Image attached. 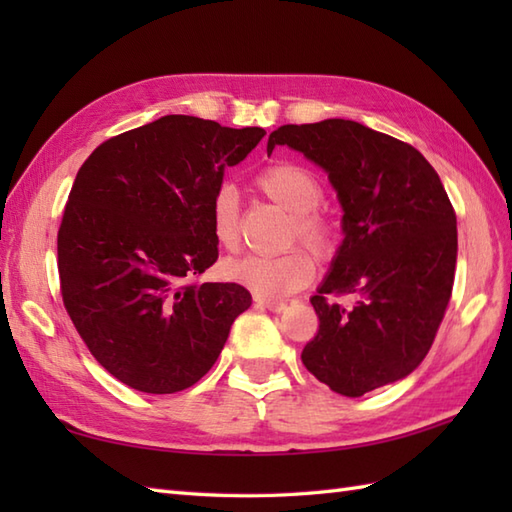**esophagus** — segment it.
I'll use <instances>...</instances> for the list:
<instances>
[{"label": "esophagus", "mask_w": 512, "mask_h": 512, "mask_svg": "<svg viewBox=\"0 0 512 512\" xmlns=\"http://www.w3.org/2000/svg\"><path fill=\"white\" fill-rule=\"evenodd\" d=\"M255 303L259 308H266V310H273V312H281L286 308V303L284 301H279V299H268V297H259V295H255Z\"/></svg>", "instance_id": "1"}]
</instances>
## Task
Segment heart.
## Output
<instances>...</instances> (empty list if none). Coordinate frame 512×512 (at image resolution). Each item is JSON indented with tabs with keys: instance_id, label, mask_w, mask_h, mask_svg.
Instances as JSON below:
<instances>
[{
	"instance_id": "obj_1",
	"label": "heart",
	"mask_w": 512,
	"mask_h": 512,
	"mask_svg": "<svg viewBox=\"0 0 512 512\" xmlns=\"http://www.w3.org/2000/svg\"><path fill=\"white\" fill-rule=\"evenodd\" d=\"M257 189L270 202L290 213L286 244L301 242L319 259H330L336 250V224L321 211L323 184L317 173L297 162H275L257 173ZM211 228L215 242L226 250L242 244V206L231 184H222L211 198ZM314 257L306 248L292 246L281 255H244L224 266V275L259 297H284L310 284Z\"/></svg>"
}]
</instances>
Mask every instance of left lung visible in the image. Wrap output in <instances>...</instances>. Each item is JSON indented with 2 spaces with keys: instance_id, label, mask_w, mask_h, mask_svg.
<instances>
[{
  "instance_id": "left-lung-1",
  "label": "left lung",
  "mask_w": 512,
  "mask_h": 512,
  "mask_svg": "<svg viewBox=\"0 0 512 512\" xmlns=\"http://www.w3.org/2000/svg\"><path fill=\"white\" fill-rule=\"evenodd\" d=\"M328 171L343 206V244L310 301L319 332L308 372L358 398L405 378L431 350L447 312L458 226L440 176L416 147L361 123L281 125L268 138ZM356 294L347 311L332 296Z\"/></svg>"
}]
</instances>
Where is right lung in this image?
Masks as SVG:
<instances>
[{
	"instance_id": "obj_1",
	"label": "right lung",
	"mask_w": 512,
	"mask_h": 512,
	"mask_svg": "<svg viewBox=\"0 0 512 512\" xmlns=\"http://www.w3.org/2000/svg\"><path fill=\"white\" fill-rule=\"evenodd\" d=\"M171 114L96 147L57 235L63 306L92 356L127 387L176 394L220 356L250 306L239 284H202L217 262L211 198L264 138Z\"/></svg>"
}]
</instances>
